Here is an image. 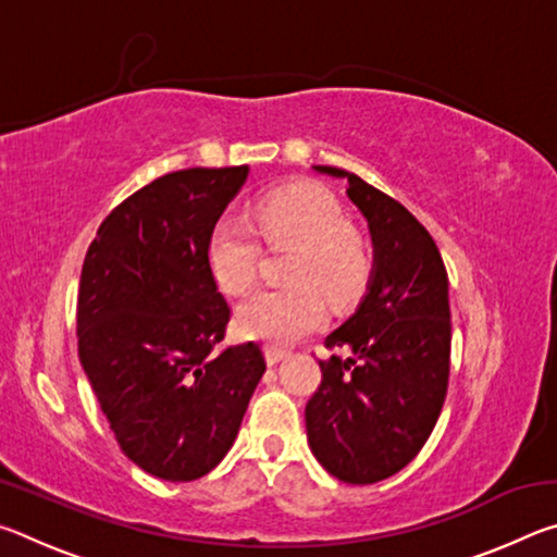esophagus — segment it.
I'll use <instances>...</instances> for the list:
<instances>
[{"mask_svg": "<svg viewBox=\"0 0 557 557\" xmlns=\"http://www.w3.org/2000/svg\"><path fill=\"white\" fill-rule=\"evenodd\" d=\"M289 356V351H285V348H277V346H265V361L270 366H275L280 361H285V358Z\"/></svg>", "mask_w": 557, "mask_h": 557, "instance_id": "34e87169", "label": "esophagus"}]
</instances>
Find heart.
I'll list each match as a JSON object with an SVG mask.
<instances>
[{
  "label": "heart",
  "mask_w": 557,
  "mask_h": 557,
  "mask_svg": "<svg viewBox=\"0 0 557 557\" xmlns=\"http://www.w3.org/2000/svg\"><path fill=\"white\" fill-rule=\"evenodd\" d=\"M256 231L268 245H295L287 280L292 287L252 292L235 309V329L245 338L289 344L322 326L324 297L346 305L361 295L371 272L369 245L346 225L342 206L326 188L299 182L270 191L252 213ZM211 277L228 295H240L258 275L260 245L248 225L221 219L206 245Z\"/></svg>",
  "instance_id": "heart-1"
}]
</instances>
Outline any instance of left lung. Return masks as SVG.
<instances>
[{"label": "left lung", "mask_w": 557, "mask_h": 557, "mask_svg": "<svg viewBox=\"0 0 557 557\" xmlns=\"http://www.w3.org/2000/svg\"><path fill=\"white\" fill-rule=\"evenodd\" d=\"M314 169L348 182V199L369 221L373 272L361 305L324 342L334 354L319 361L307 440L332 476L375 484L414 459L442 412L451 346L447 270L403 203L346 169Z\"/></svg>", "instance_id": "obj_1"}]
</instances>
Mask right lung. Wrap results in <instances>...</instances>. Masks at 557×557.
<instances>
[{
	"label": "right lung",
	"instance_id": "1",
	"mask_svg": "<svg viewBox=\"0 0 557 557\" xmlns=\"http://www.w3.org/2000/svg\"><path fill=\"white\" fill-rule=\"evenodd\" d=\"M248 166L182 169L127 196L83 260L78 356L120 449L194 482L238 435L265 373L260 344L219 348L231 307L206 245Z\"/></svg>",
	"mask_w": 557,
	"mask_h": 557
}]
</instances>
